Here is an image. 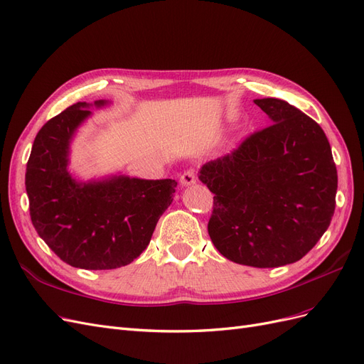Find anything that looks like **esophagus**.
<instances>
[{"instance_id": "esophagus-1", "label": "esophagus", "mask_w": 364, "mask_h": 364, "mask_svg": "<svg viewBox=\"0 0 364 364\" xmlns=\"http://www.w3.org/2000/svg\"><path fill=\"white\" fill-rule=\"evenodd\" d=\"M196 181H197V171H196V168H188L186 171H183L182 176H181V183L183 186L194 185Z\"/></svg>"}]
</instances>
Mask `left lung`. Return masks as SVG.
<instances>
[{
	"label": "left lung",
	"instance_id": "8db88e82",
	"mask_svg": "<svg viewBox=\"0 0 364 364\" xmlns=\"http://www.w3.org/2000/svg\"><path fill=\"white\" fill-rule=\"evenodd\" d=\"M270 124L199 179L214 194L208 234L222 255L259 269L299 261L325 234L336 209L337 168L322 127L279 98H258Z\"/></svg>",
	"mask_w": 364,
	"mask_h": 364
}]
</instances>
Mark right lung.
<instances>
[{"instance_id":"1","label":"right lung","mask_w":364,"mask_h":364,"mask_svg":"<svg viewBox=\"0 0 364 364\" xmlns=\"http://www.w3.org/2000/svg\"><path fill=\"white\" fill-rule=\"evenodd\" d=\"M85 102L70 106L38 132L27 162L26 190L33 226L63 262L109 270L127 266L149 246L178 182L119 176L77 183L67 171L68 146L91 114Z\"/></svg>"}]
</instances>
